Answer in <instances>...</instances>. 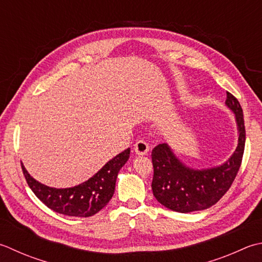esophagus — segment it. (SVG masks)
<instances>
[{
  "label": "esophagus",
  "instance_id": "obj_1",
  "mask_svg": "<svg viewBox=\"0 0 262 262\" xmlns=\"http://www.w3.org/2000/svg\"><path fill=\"white\" fill-rule=\"evenodd\" d=\"M134 148H135V152L137 153L138 156H144L148 152V150H150V146H148V144L145 141L140 140V141L136 142Z\"/></svg>",
  "mask_w": 262,
  "mask_h": 262
}]
</instances>
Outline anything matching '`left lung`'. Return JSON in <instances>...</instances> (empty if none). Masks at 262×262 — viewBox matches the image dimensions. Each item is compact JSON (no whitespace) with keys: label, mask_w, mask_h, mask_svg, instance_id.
Returning <instances> with one entry per match:
<instances>
[{"label":"left lung","mask_w":262,"mask_h":262,"mask_svg":"<svg viewBox=\"0 0 262 262\" xmlns=\"http://www.w3.org/2000/svg\"><path fill=\"white\" fill-rule=\"evenodd\" d=\"M226 105L236 117L239 135L236 150L224 165L195 170L184 166L166 143L152 150V191L162 206L183 213L199 211L216 204L229 189L242 163L245 126L239 102L229 92Z\"/></svg>","instance_id":"left-lung-1"}]
</instances>
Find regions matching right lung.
Wrapping results in <instances>:
<instances>
[{"mask_svg":"<svg viewBox=\"0 0 262 262\" xmlns=\"http://www.w3.org/2000/svg\"><path fill=\"white\" fill-rule=\"evenodd\" d=\"M130 148L119 153L89 181L70 188H53L29 175L21 165L24 176L34 194L46 207L71 217H91L103 209L115 193L116 179L129 158Z\"/></svg>","mask_w":262,"mask_h":262,"instance_id":"1","label":"right lung"}]
</instances>
